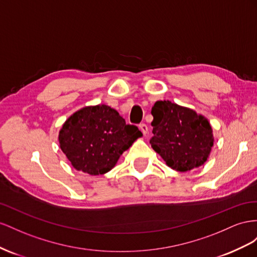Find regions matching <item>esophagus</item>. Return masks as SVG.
Wrapping results in <instances>:
<instances>
[{"instance_id": "esophagus-1", "label": "esophagus", "mask_w": 257, "mask_h": 257, "mask_svg": "<svg viewBox=\"0 0 257 257\" xmlns=\"http://www.w3.org/2000/svg\"><path fill=\"white\" fill-rule=\"evenodd\" d=\"M139 128H140V130L142 131V134L143 135H148V133H149V128H148V126H146V123H140V126H139Z\"/></svg>"}]
</instances>
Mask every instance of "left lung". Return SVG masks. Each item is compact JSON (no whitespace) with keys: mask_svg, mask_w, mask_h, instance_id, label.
<instances>
[{"mask_svg":"<svg viewBox=\"0 0 257 257\" xmlns=\"http://www.w3.org/2000/svg\"><path fill=\"white\" fill-rule=\"evenodd\" d=\"M152 148L172 169L186 172L203 165L213 146L209 121L193 109L171 101L152 107Z\"/></svg>","mask_w":257,"mask_h":257,"instance_id":"1","label":"left lung"}]
</instances>
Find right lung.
<instances>
[{
	"instance_id": "right-lung-1",
	"label": "right lung",
	"mask_w": 257,
	"mask_h": 257,
	"mask_svg": "<svg viewBox=\"0 0 257 257\" xmlns=\"http://www.w3.org/2000/svg\"><path fill=\"white\" fill-rule=\"evenodd\" d=\"M142 134L107 105L84 107L64 122L59 134L62 152L76 170L91 175L108 172Z\"/></svg>"
}]
</instances>
